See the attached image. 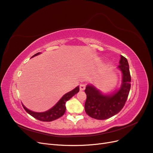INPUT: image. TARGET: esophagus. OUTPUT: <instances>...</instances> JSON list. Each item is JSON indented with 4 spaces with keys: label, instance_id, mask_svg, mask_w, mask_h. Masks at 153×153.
Here are the masks:
<instances>
[{
    "label": "esophagus",
    "instance_id": "obj_1",
    "mask_svg": "<svg viewBox=\"0 0 153 153\" xmlns=\"http://www.w3.org/2000/svg\"><path fill=\"white\" fill-rule=\"evenodd\" d=\"M85 88H86V86L84 85V84H81L79 86V89L81 91H83V90L85 89Z\"/></svg>",
    "mask_w": 153,
    "mask_h": 153
}]
</instances>
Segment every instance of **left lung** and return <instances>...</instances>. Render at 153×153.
I'll return each instance as SVG.
<instances>
[{
  "mask_svg": "<svg viewBox=\"0 0 153 153\" xmlns=\"http://www.w3.org/2000/svg\"><path fill=\"white\" fill-rule=\"evenodd\" d=\"M118 67L122 72V84L120 89L111 95H103L92 86L85 89L87 98L84 105L86 114L95 119L105 120L117 114L124 106L131 89V77L128 61L120 55Z\"/></svg>",
  "mask_w": 153,
  "mask_h": 153,
  "instance_id": "left-lung-1",
  "label": "left lung"
}]
</instances>
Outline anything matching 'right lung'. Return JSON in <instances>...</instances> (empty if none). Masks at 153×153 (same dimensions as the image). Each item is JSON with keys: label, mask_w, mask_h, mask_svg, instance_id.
Instances as JSON below:
<instances>
[{"label": "right lung", "mask_w": 153, "mask_h": 153, "mask_svg": "<svg viewBox=\"0 0 153 153\" xmlns=\"http://www.w3.org/2000/svg\"><path fill=\"white\" fill-rule=\"evenodd\" d=\"M39 53H40L38 52L32 56V57L39 55ZM79 91V86H77L75 89L72 90L71 91L64 94L63 97H62V98L59 100V102L56 103L53 108L45 112H42V113L34 112L27 109L23 105H22V106H23L24 109L27 114H29L30 115H31L35 118H36L37 120L43 121V122H51L52 120L57 119V118H60L64 114L66 110L65 103L67 102V101L71 99L74 95H75L76 93H77Z\"/></svg>", "instance_id": "obj_1"}]
</instances>
